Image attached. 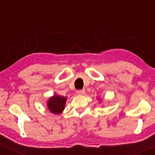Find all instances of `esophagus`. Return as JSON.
<instances>
[{
    "label": "esophagus",
    "mask_w": 155,
    "mask_h": 155,
    "mask_svg": "<svg viewBox=\"0 0 155 155\" xmlns=\"http://www.w3.org/2000/svg\"><path fill=\"white\" fill-rule=\"evenodd\" d=\"M76 94H77V95H82L84 94V90H77V91H76Z\"/></svg>",
    "instance_id": "1"
}]
</instances>
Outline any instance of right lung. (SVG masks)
I'll list each match as a JSON object with an SVG mask.
<instances>
[{"label":"right lung","mask_w":155,"mask_h":155,"mask_svg":"<svg viewBox=\"0 0 155 155\" xmlns=\"http://www.w3.org/2000/svg\"><path fill=\"white\" fill-rule=\"evenodd\" d=\"M65 102H66V97L54 95L53 97H50L48 101L47 106L50 111L55 114H58L63 111Z\"/></svg>","instance_id":"1"}]
</instances>
